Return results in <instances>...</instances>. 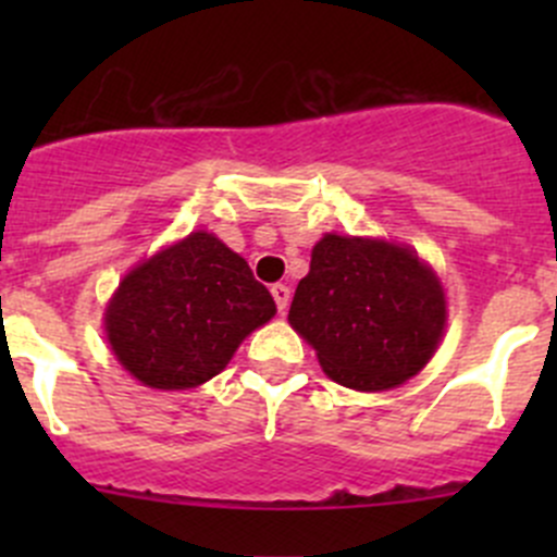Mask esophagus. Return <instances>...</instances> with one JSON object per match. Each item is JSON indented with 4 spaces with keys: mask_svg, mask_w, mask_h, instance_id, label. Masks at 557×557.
<instances>
[{
    "mask_svg": "<svg viewBox=\"0 0 557 557\" xmlns=\"http://www.w3.org/2000/svg\"><path fill=\"white\" fill-rule=\"evenodd\" d=\"M272 296H274V305H277L280 312L288 310V305H290V288H288V285H283V283L272 285Z\"/></svg>",
    "mask_w": 557,
    "mask_h": 557,
    "instance_id": "esophagus-1",
    "label": "esophagus"
}]
</instances>
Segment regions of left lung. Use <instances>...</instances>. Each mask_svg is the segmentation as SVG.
I'll list each match as a JSON object with an SVG mask.
<instances>
[{
    "label": "left lung",
    "mask_w": 557,
    "mask_h": 557,
    "mask_svg": "<svg viewBox=\"0 0 557 557\" xmlns=\"http://www.w3.org/2000/svg\"><path fill=\"white\" fill-rule=\"evenodd\" d=\"M323 372L352 391H391L420 372L445 334V288L407 245L325 234L288 312Z\"/></svg>",
    "instance_id": "left-lung-1"
}]
</instances>
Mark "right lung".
Instances as JSON below:
<instances>
[{
  "label": "right lung",
  "instance_id": "obj_1",
  "mask_svg": "<svg viewBox=\"0 0 557 557\" xmlns=\"http://www.w3.org/2000/svg\"><path fill=\"white\" fill-rule=\"evenodd\" d=\"M274 312L272 294L239 252L215 234L190 232L121 280L104 331L132 377L185 391L221 374L245 336Z\"/></svg>",
  "mask_w": 557,
  "mask_h": 557
}]
</instances>
